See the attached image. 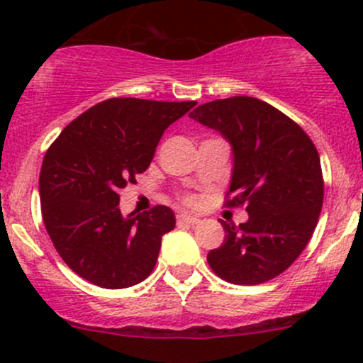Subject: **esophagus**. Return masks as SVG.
I'll return each instance as SVG.
<instances>
[{"mask_svg": "<svg viewBox=\"0 0 363 363\" xmlns=\"http://www.w3.org/2000/svg\"><path fill=\"white\" fill-rule=\"evenodd\" d=\"M198 220H200L198 217L188 216V213H179V216H177V223L179 224H196Z\"/></svg>", "mask_w": 363, "mask_h": 363, "instance_id": "obj_1", "label": "esophagus"}]
</instances>
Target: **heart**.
Returning <instances> with one entry per match:
<instances>
[{"instance_id": "1", "label": "heart", "mask_w": 363, "mask_h": 363, "mask_svg": "<svg viewBox=\"0 0 363 363\" xmlns=\"http://www.w3.org/2000/svg\"><path fill=\"white\" fill-rule=\"evenodd\" d=\"M184 201H186V203H188V205H193V203H194V198H193V196H184Z\"/></svg>"}]
</instances>
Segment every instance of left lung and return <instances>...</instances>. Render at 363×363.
<instances>
[{
	"label": "left lung",
	"mask_w": 363,
	"mask_h": 363,
	"mask_svg": "<svg viewBox=\"0 0 363 363\" xmlns=\"http://www.w3.org/2000/svg\"><path fill=\"white\" fill-rule=\"evenodd\" d=\"M223 133L233 147L228 207L247 205L240 226L220 220L224 242L208 252L212 272L236 285H257L284 273L310 242L323 203L320 156L287 114L255 97H230L189 114Z\"/></svg>",
	"instance_id": "8db88e82"
}]
</instances>
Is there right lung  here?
<instances>
[{
    "mask_svg": "<svg viewBox=\"0 0 363 363\" xmlns=\"http://www.w3.org/2000/svg\"><path fill=\"white\" fill-rule=\"evenodd\" d=\"M196 102L114 97L72 120L40 174L41 216L67 266L102 289H125L152 272L162 236L175 228L165 205L121 216L120 191L150 167L163 132Z\"/></svg>",
    "mask_w": 363,
    "mask_h": 363,
    "instance_id": "right-lung-1",
    "label": "right lung"
}]
</instances>
